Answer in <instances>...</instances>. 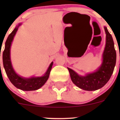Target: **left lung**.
<instances>
[{"instance_id":"8db88e82","label":"left lung","mask_w":120,"mask_h":120,"mask_svg":"<svg viewBox=\"0 0 120 120\" xmlns=\"http://www.w3.org/2000/svg\"><path fill=\"white\" fill-rule=\"evenodd\" d=\"M106 33V44L102 55L101 65L93 73L80 76L72 69L68 68L73 83L77 87L85 91H95L105 85L112 76L116 64V51L112 35L106 27H104Z\"/></svg>"}]
</instances>
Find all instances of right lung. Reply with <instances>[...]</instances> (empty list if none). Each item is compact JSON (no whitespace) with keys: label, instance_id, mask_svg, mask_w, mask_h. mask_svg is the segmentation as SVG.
Segmentation results:
<instances>
[{"label":"right lung","instance_id":"1","mask_svg":"<svg viewBox=\"0 0 120 120\" xmlns=\"http://www.w3.org/2000/svg\"><path fill=\"white\" fill-rule=\"evenodd\" d=\"M22 23H19L8 36L5 44V50L3 52V64L7 76L11 82L17 88L23 91H35L41 88L48 80L50 73L53 62H52L44 75L41 76H32L30 77H24L19 76L15 71L11 61V46L16 34L17 31Z\"/></svg>","mask_w":120,"mask_h":120}]
</instances>
